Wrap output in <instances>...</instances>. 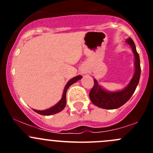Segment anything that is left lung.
<instances>
[{
    "label": "left lung",
    "instance_id": "1",
    "mask_svg": "<svg viewBox=\"0 0 153 153\" xmlns=\"http://www.w3.org/2000/svg\"><path fill=\"white\" fill-rule=\"evenodd\" d=\"M126 42L131 46L135 55V71L129 85L122 91L115 92H109L103 89L95 79H94V85L89 92V98L95 105L103 109H117L124 105L129 101L138 86L141 75V66H140L139 55L137 52L135 45L131 38L126 39Z\"/></svg>",
    "mask_w": 153,
    "mask_h": 153
}]
</instances>
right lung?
<instances>
[{
    "mask_svg": "<svg viewBox=\"0 0 153 153\" xmlns=\"http://www.w3.org/2000/svg\"><path fill=\"white\" fill-rule=\"evenodd\" d=\"M82 77L81 75H78V76L75 77V78H72L71 80H69V82L67 83V85L65 86V88H64V93H63V96L62 98H61V101L54 106L52 107L49 108V109H46V110H37V109H33L35 112H36L37 113L40 114V115H53V114H56L58 112H61V110L64 109L65 107L66 104H67V101H66V93H67V89L72 84L76 82L77 81H78L79 79Z\"/></svg>",
    "mask_w": 153,
    "mask_h": 153,
    "instance_id": "1",
    "label": "right lung"
}]
</instances>
